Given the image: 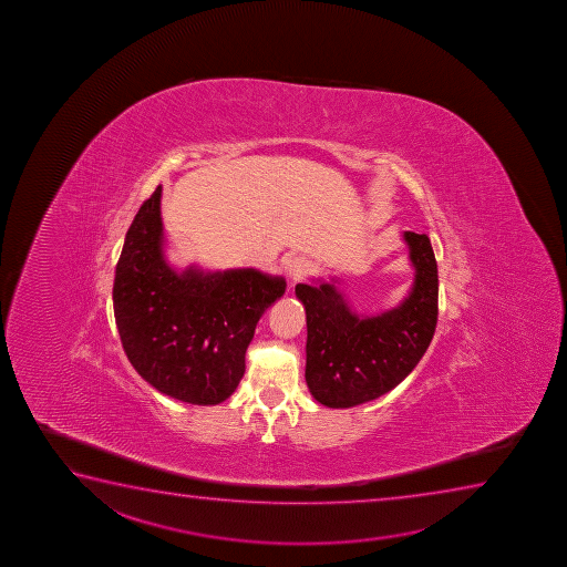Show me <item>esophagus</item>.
<instances>
[{"label": "esophagus", "mask_w": 567, "mask_h": 567, "mask_svg": "<svg viewBox=\"0 0 567 567\" xmlns=\"http://www.w3.org/2000/svg\"><path fill=\"white\" fill-rule=\"evenodd\" d=\"M309 269H311V264L303 256H296L292 260L288 261L287 274L288 279L296 282V280H301L309 274Z\"/></svg>", "instance_id": "obj_1"}]
</instances>
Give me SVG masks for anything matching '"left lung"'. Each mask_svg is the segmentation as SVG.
<instances>
[{"mask_svg": "<svg viewBox=\"0 0 567 567\" xmlns=\"http://www.w3.org/2000/svg\"><path fill=\"white\" fill-rule=\"evenodd\" d=\"M412 290L385 313L360 317L333 282L298 285L306 307V381L315 400L351 408L378 399L417 367L439 320V267L425 234H404Z\"/></svg>", "mask_w": 567, "mask_h": 567, "instance_id": "obj_1", "label": "left lung"}]
</instances>
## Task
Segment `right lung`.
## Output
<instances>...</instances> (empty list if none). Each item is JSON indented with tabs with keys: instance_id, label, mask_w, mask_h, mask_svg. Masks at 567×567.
<instances>
[{
	"instance_id": "1",
	"label": "right lung",
	"mask_w": 567,
	"mask_h": 567,
	"mask_svg": "<svg viewBox=\"0 0 567 567\" xmlns=\"http://www.w3.org/2000/svg\"><path fill=\"white\" fill-rule=\"evenodd\" d=\"M157 186L128 227L115 267L114 313L134 370L159 393L213 406L234 394L267 307L287 288L258 269L178 274L163 252Z\"/></svg>"
}]
</instances>
